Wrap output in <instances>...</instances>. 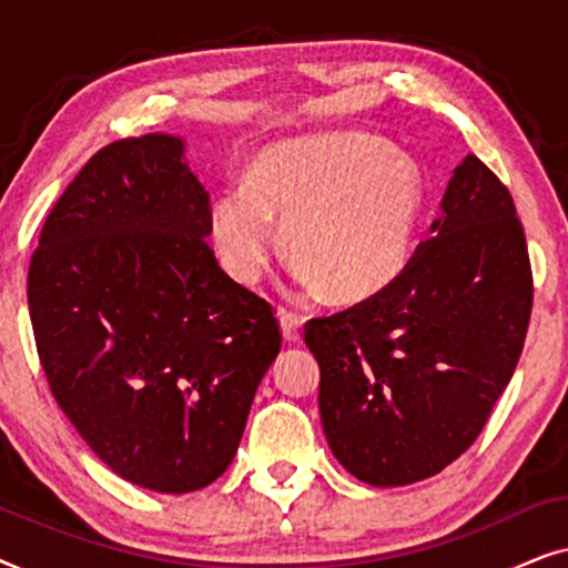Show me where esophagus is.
Here are the masks:
<instances>
[{"label": "esophagus", "mask_w": 568, "mask_h": 568, "mask_svg": "<svg viewBox=\"0 0 568 568\" xmlns=\"http://www.w3.org/2000/svg\"><path fill=\"white\" fill-rule=\"evenodd\" d=\"M278 321H282L284 338L290 341V344H297L302 338V317L297 313H292V310H282V313H278Z\"/></svg>", "instance_id": "esophagus-1"}]
</instances>
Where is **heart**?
Returning <instances> with one entry per match:
<instances>
[{"label": "heart", "instance_id": "b5f03b06", "mask_svg": "<svg viewBox=\"0 0 568 568\" xmlns=\"http://www.w3.org/2000/svg\"><path fill=\"white\" fill-rule=\"evenodd\" d=\"M422 209L424 175L408 154L333 134L261 154L245 185L216 196L212 230L230 274L253 284L278 251V222L300 284L354 302L400 274Z\"/></svg>", "mask_w": 568, "mask_h": 568}]
</instances>
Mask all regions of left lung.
I'll return each instance as SVG.
<instances>
[{
	"instance_id": "left-lung-1",
	"label": "left lung",
	"mask_w": 568,
	"mask_h": 568,
	"mask_svg": "<svg viewBox=\"0 0 568 568\" xmlns=\"http://www.w3.org/2000/svg\"><path fill=\"white\" fill-rule=\"evenodd\" d=\"M532 310L515 201L468 154L432 235L385 290L305 325L321 364V422L338 463L369 486L437 476L478 439L509 385Z\"/></svg>"
}]
</instances>
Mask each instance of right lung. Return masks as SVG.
Wrapping results in <instances>:
<instances>
[{"instance_id": "add662e5", "label": "right lung", "mask_w": 568, "mask_h": 568, "mask_svg": "<svg viewBox=\"0 0 568 568\" xmlns=\"http://www.w3.org/2000/svg\"><path fill=\"white\" fill-rule=\"evenodd\" d=\"M183 139H121L45 216L28 307L53 398L131 484L199 491L227 470L282 348L274 307L224 274Z\"/></svg>"}]
</instances>
